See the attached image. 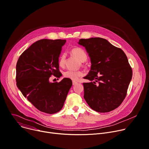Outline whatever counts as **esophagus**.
Wrapping results in <instances>:
<instances>
[{
	"mask_svg": "<svg viewBox=\"0 0 149 149\" xmlns=\"http://www.w3.org/2000/svg\"><path fill=\"white\" fill-rule=\"evenodd\" d=\"M77 84V82H75V81H73V85H75Z\"/></svg>",
	"mask_w": 149,
	"mask_h": 149,
	"instance_id": "1",
	"label": "esophagus"
}]
</instances>
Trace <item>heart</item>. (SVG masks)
<instances>
[{
    "instance_id": "b5f03b06",
    "label": "heart",
    "mask_w": 149,
    "mask_h": 149,
    "mask_svg": "<svg viewBox=\"0 0 149 149\" xmlns=\"http://www.w3.org/2000/svg\"><path fill=\"white\" fill-rule=\"evenodd\" d=\"M72 55L76 57L79 61L82 63L85 62L87 60V54L86 52L81 48L76 47L73 48L72 50ZM66 55L65 53H63L60 56L58 60V64L60 67H63L65 65V63ZM84 74V72L81 70H67L63 73L64 77L70 79L73 81H77V80L81 77L83 76Z\"/></svg>"
}]
</instances>
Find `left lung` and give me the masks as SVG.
Segmentation results:
<instances>
[{"label":"left lung","mask_w":149,"mask_h":149,"mask_svg":"<svg viewBox=\"0 0 149 149\" xmlns=\"http://www.w3.org/2000/svg\"><path fill=\"white\" fill-rule=\"evenodd\" d=\"M90 57L91 67L84 78V98L93 110L106 113L123 102L132 76L127 56L120 48L101 38L80 39Z\"/></svg>","instance_id":"obj_1"}]
</instances>
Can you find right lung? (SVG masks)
<instances>
[{
	"instance_id": "right-lung-1",
	"label": "right lung",
	"mask_w": 149,
	"mask_h": 149,
	"mask_svg": "<svg viewBox=\"0 0 149 149\" xmlns=\"http://www.w3.org/2000/svg\"><path fill=\"white\" fill-rule=\"evenodd\" d=\"M66 40L42 39L20 55L16 65L18 88L40 111L54 114L63 108L72 86V80L64 78L60 82H50L54 75L60 77L58 60Z\"/></svg>"
}]
</instances>
